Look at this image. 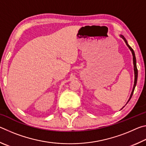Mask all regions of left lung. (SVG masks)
Here are the masks:
<instances>
[{"mask_svg": "<svg viewBox=\"0 0 146 146\" xmlns=\"http://www.w3.org/2000/svg\"><path fill=\"white\" fill-rule=\"evenodd\" d=\"M120 36L122 37L123 40L125 41V44H126V45L127 46L128 48H129V49L131 51V53L133 54V65H134V71H135V82H134V86H133V90H132V92H131V94L130 95V97H129V99L128 100L127 102H129V101L130 100L131 98V97L133 94V92H134V90H135V86L136 85H137V78H138V70H137V62H136V57H135V52L134 51H133V49L131 48V47H130V46L129 45V44H127V42L126 40V39L125 38L124 36H123V35H120Z\"/></svg>", "mask_w": 146, "mask_h": 146, "instance_id": "1", "label": "left lung"}]
</instances>
